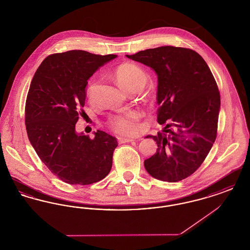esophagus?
<instances>
[{
    "mask_svg": "<svg viewBox=\"0 0 250 250\" xmlns=\"http://www.w3.org/2000/svg\"><path fill=\"white\" fill-rule=\"evenodd\" d=\"M134 139H128V138H118V142L121 143H131L134 142Z\"/></svg>",
    "mask_w": 250,
    "mask_h": 250,
    "instance_id": "34e87169",
    "label": "esophagus"
}]
</instances>
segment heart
Listing matches in <instances>:
<instances>
[{"label": "heart", "instance_id": "obj_1", "mask_svg": "<svg viewBox=\"0 0 250 250\" xmlns=\"http://www.w3.org/2000/svg\"><path fill=\"white\" fill-rule=\"evenodd\" d=\"M114 77L120 86L129 93L143 90L148 77L143 68L135 63L121 64L114 71ZM143 113L138 109H130L109 117V127L119 135H134L139 129V121Z\"/></svg>", "mask_w": 250, "mask_h": 250}]
</instances>
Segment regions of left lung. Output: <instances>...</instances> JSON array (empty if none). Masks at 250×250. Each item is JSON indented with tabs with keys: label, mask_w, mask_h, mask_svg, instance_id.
Segmentation results:
<instances>
[{
	"label": "left lung",
	"mask_w": 250,
	"mask_h": 250,
	"mask_svg": "<svg viewBox=\"0 0 250 250\" xmlns=\"http://www.w3.org/2000/svg\"><path fill=\"white\" fill-rule=\"evenodd\" d=\"M127 58L150 66L157 75V123L162 132L152 138L156 153L144 160L154 178L175 183L202 164L217 134L220 94L214 76L193 49L165 46Z\"/></svg>",
	"instance_id": "8db88e82"
}]
</instances>
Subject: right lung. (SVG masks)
<instances>
[{
  "label": "right lung",
  "mask_w": 250,
  "mask_h": 250,
  "mask_svg": "<svg viewBox=\"0 0 250 250\" xmlns=\"http://www.w3.org/2000/svg\"><path fill=\"white\" fill-rule=\"evenodd\" d=\"M116 57L76 49L54 53L41 62L32 80L25 105L28 138L42 162L62 182L94 184L111 169L117 140L101 130L91 139L75 127L84 114L87 81Z\"/></svg>",
  "instance_id": "add662e5"
}]
</instances>
